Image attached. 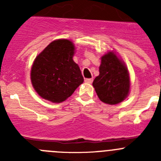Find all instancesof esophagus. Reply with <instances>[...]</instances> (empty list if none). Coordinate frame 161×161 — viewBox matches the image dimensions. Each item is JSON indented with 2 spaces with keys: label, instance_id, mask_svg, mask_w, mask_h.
<instances>
[{
  "label": "esophagus",
  "instance_id": "34e87169",
  "mask_svg": "<svg viewBox=\"0 0 161 161\" xmlns=\"http://www.w3.org/2000/svg\"><path fill=\"white\" fill-rule=\"evenodd\" d=\"M93 78H87V79L85 80V81L86 82V83H89V84H91L92 82H93Z\"/></svg>",
  "mask_w": 161,
  "mask_h": 161
}]
</instances>
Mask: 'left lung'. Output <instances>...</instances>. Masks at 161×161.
Returning a JSON list of instances; mask_svg holds the SVG:
<instances>
[{
    "instance_id": "left-lung-1",
    "label": "left lung",
    "mask_w": 161,
    "mask_h": 161,
    "mask_svg": "<svg viewBox=\"0 0 161 161\" xmlns=\"http://www.w3.org/2000/svg\"><path fill=\"white\" fill-rule=\"evenodd\" d=\"M99 76L93 86L102 102L115 105L123 102L130 90V78L127 68L113 52L104 55L99 67Z\"/></svg>"
}]
</instances>
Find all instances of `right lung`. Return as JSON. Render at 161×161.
I'll use <instances>...</instances> for the list:
<instances>
[{
    "label": "right lung",
    "instance_id": "add662e5",
    "mask_svg": "<svg viewBox=\"0 0 161 161\" xmlns=\"http://www.w3.org/2000/svg\"><path fill=\"white\" fill-rule=\"evenodd\" d=\"M74 50L71 41L58 39L51 42L34 61L31 82L42 98L62 102L83 83L80 69L72 59Z\"/></svg>",
    "mask_w": 161,
    "mask_h": 161
}]
</instances>
